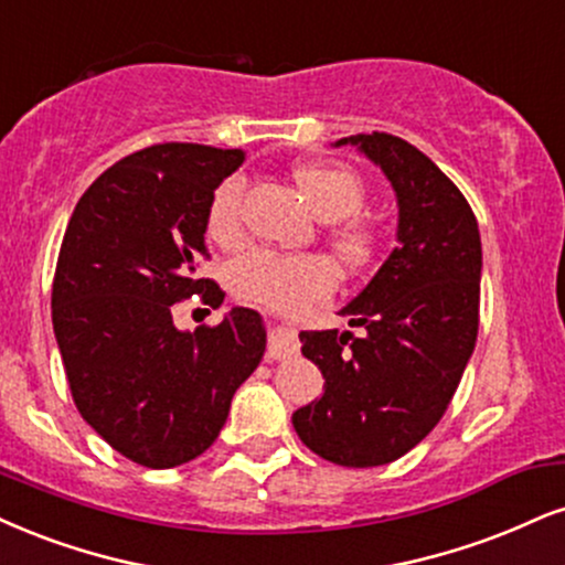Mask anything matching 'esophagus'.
<instances>
[{
    "instance_id": "1",
    "label": "esophagus",
    "mask_w": 565,
    "mask_h": 565,
    "mask_svg": "<svg viewBox=\"0 0 565 565\" xmlns=\"http://www.w3.org/2000/svg\"><path fill=\"white\" fill-rule=\"evenodd\" d=\"M296 353V332L288 330V327H275L269 332V343H267V359L269 361H280L285 356Z\"/></svg>"
}]
</instances>
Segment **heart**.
<instances>
[{
    "label": "heart",
    "instance_id": "heart-1",
    "mask_svg": "<svg viewBox=\"0 0 565 565\" xmlns=\"http://www.w3.org/2000/svg\"><path fill=\"white\" fill-rule=\"evenodd\" d=\"M306 204L327 222V241L348 267H366L380 248V230L359 212L366 201V185L351 167L306 162L294 170ZM243 193L246 180L230 175L214 188L206 209V233L217 243H230L243 230ZM230 290L243 301L296 309L330 294L338 282L335 264L319 254H280L271 248H248L227 264Z\"/></svg>",
    "mask_w": 565,
    "mask_h": 565
}]
</instances>
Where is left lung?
Masks as SVG:
<instances>
[{"instance_id":"obj_1","label":"left lung","mask_w":565,"mask_h":565,"mask_svg":"<svg viewBox=\"0 0 565 565\" xmlns=\"http://www.w3.org/2000/svg\"><path fill=\"white\" fill-rule=\"evenodd\" d=\"M356 146L398 201V246L340 309L351 330L301 332L324 377L322 398L294 414L301 443L324 461L366 469L406 456L443 419L479 330L482 241L469 201L416 146L390 134Z\"/></svg>"}]
</instances>
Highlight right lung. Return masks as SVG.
Here are the masks:
<instances>
[{
	"label": "right lung",
	"instance_id": "add662e5",
	"mask_svg": "<svg viewBox=\"0 0 565 565\" xmlns=\"http://www.w3.org/2000/svg\"><path fill=\"white\" fill-rule=\"evenodd\" d=\"M241 149L157 143L102 172L75 204L52 285V322L81 416L149 469L201 456L235 390L259 366L267 330L235 306L217 327L178 330L172 303L220 306L206 259V209Z\"/></svg>",
	"mask_w": 565,
	"mask_h": 565
}]
</instances>
